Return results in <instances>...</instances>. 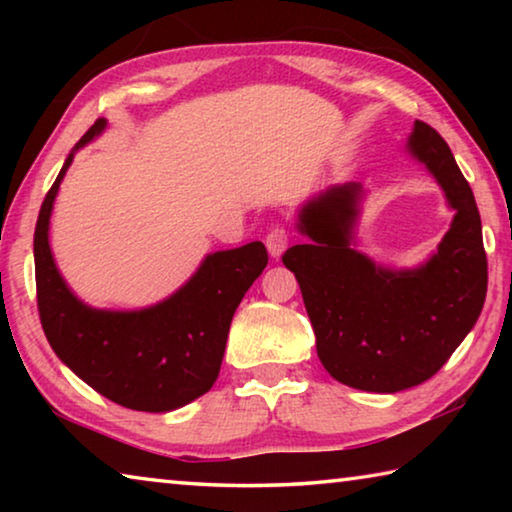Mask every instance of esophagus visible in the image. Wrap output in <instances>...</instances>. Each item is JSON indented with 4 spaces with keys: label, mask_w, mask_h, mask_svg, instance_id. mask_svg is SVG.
I'll use <instances>...</instances> for the list:
<instances>
[{
    "label": "esophagus",
    "mask_w": 512,
    "mask_h": 512,
    "mask_svg": "<svg viewBox=\"0 0 512 512\" xmlns=\"http://www.w3.org/2000/svg\"><path fill=\"white\" fill-rule=\"evenodd\" d=\"M287 246H289V232H287V228H273L266 235L268 255H271L273 259L280 257L284 250H287Z\"/></svg>",
    "instance_id": "34e87169"
}]
</instances>
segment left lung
Here are the masks:
<instances>
[{
	"label": "left lung",
	"instance_id": "obj_1",
	"mask_svg": "<svg viewBox=\"0 0 512 512\" xmlns=\"http://www.w3.org/2000/svg\"><path fill=\"white\" fill-rule=\"evenodd\" d=\"M406 149L454 210L427 262L388 268L354 248L366 196L359 183L309 198L296 223L309 241L282 255L300 284L320 363L336 381L370 393H397L436 375L470 334L488 291L479 207L447 142L415 121Z\"/></svg>",
	"mask_w": 512,
	"mask_h": 512
}]
</instances>
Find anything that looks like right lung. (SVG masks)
Returning a JSON list of instances; mask_svg holds the SVG:
<instances>
[{"label": "right lung", "instance_id": "add662e5", "mask_svg": "<svg viewBox=\"0 0 512 512\" xmlns=\"http://www.w3.org/2000/svg\"><path fill=\"white\" fill-rule=\"evenodd\" d=\"M106 126L99 119L76 142L40 207L33 237L40 323L58 359L94 391L126 409L167 413L205 395L219 377L232 316L268 253L262 241L216 250L176 293L144 309H94L76 298L54 262L49 221L74 153Z\"/></svg>", "mask_w": 512, "mask_h": 512}]
</instances>
